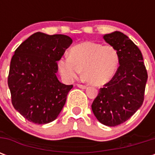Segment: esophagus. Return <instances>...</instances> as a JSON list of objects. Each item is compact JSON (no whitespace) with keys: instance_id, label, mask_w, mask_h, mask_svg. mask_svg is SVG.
<instances>
[{"instance_id":"obj_1","label":"esophagus","mask_w":155,"mask_h":155,"mask_svg":"<svg viewBox=\"0 0 155 155\" xmlns=\"http://www.w3.org/2000/svg\"><path fill=\"white\" fill-rule=\"evenodd\" d=\"M77 86L80 87V88H82V89H85V88H87V86H86V85L81 84H78Z\"/></svg>"}]
</instances>
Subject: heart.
<instances>
[{
  "label": "heart",
  "instance_id": "b5f03b06",
  "mask_svg": "<svg viewBox=\"0 0 155 155\" xmlns=\"http://www.w3.org/2000/svg\"><path fill=\"white\" fill-rule=\"evenodd\" d=\"M119 56L115 48L96 42H85L71 49L69 57L59 59L58 69L63 77L73 80L83 70V77L91 84L101 86L115 75Z\"/></svg>",
  "mask_w": 155,
  "mask_h": 155
}]
</instances>
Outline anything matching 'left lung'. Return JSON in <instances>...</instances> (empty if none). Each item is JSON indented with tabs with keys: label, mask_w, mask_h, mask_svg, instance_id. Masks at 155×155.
<instances>
[{
	"label": "left lung",
	"mask_w": 155,
	"mask_h": 155,
	"mask_svg": "<svg viewBox=\"0 0 155 155\" xmlns=\"http://www.w3.org/2000/svg\"><path fill=\"white\" fill-rule=\"evenodd\" d=\"M104 39L117 51L120 66L112 80L100 88L92 109L103 125L117 126L142 105L148 75L142 52L126 35L116 31Z\"/></svg>",
	"instance_id": "left-lung-1"
}]
</instances>
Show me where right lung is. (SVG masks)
<instances>
[{
  "label": "right lung",
  "instance_id": "1",
  "mask_svg": "<svg viewBox=\"0 0 155 155\" xmlns=\"http://www.w3.org/2000/svg\"><path fill=\"white\" fill-rule=\"evenodd\" d=\"M72 39L67 35L35 33L16 49L8 76L11 101L30 122L42 125L54 120L73 85L57 79L58 61Z\"/></svg>",
  "mask_w": 155,
  "mask_h": 155
}]
</instances>
